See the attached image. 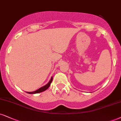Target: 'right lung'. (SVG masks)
<instances>
[{
  "instance_id": "obj_1",
  "label": "right lung",
  "mask_w": 121,
  "mask_h": 121,
  "mask_svg": "<svg viewBox=\"0 0 121 121\" xmlns=\"http://www.w3.org/2000/svg\"><path fill=\"white\" fill-rule=\"evenodd\" d=\"M52 79H53V78L52 77L50 81H49V82H48V83L47 84L46 86H44L40 88L39 89L37 90V91H34V92H27V93H28V94H38V93H40V92H43V91H46V90L47 89V88H48L49 86H50L51 83V82L52 81Z\"/></svg>"
}]
</instances>
